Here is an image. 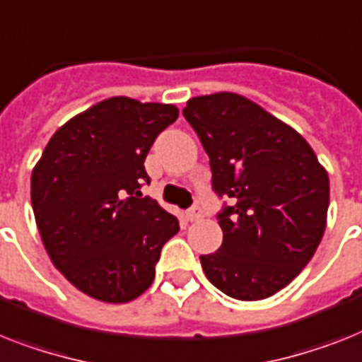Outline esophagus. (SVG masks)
I'll use <instances>...</instances> for the list:
<instances>
[{
    "instance_id": "obj_1",
    "label": "esophagus",
    "mask_w": 362,
    "mask_h": 362,
    "mask_svg": "<svg viewBox=\"0 0 362 362\" xmlns=\"http://www.w3.org/2000/svg\"><path fill=\"white\" fill-rule=\"evenodd\" d=\"M202 208H199V206H193L191 209H187L186 214V218L189 221V223H195V221H199V218H202Z\"/></svg>"
}]
</instances>
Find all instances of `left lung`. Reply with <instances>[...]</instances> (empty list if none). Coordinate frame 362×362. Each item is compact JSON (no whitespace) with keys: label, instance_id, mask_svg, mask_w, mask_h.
<instances>
[{"label":"left lung","instance_id":"8db88e82","mask_svg":"<svg viewBox=\"0 0 362 362\" xmlns=\"http://www.w3.org/2000/svg\"><path fill=\"white\" fill-rule=\"evenodd\" d=\"M184 117L209 156L223 245L200 256L206 278L243 302L269 298L293 281L322 241L329 176L293 127L232 92L191 97Z\"/></svg>","mask_w":362,"mask_h":362}]
</instances>
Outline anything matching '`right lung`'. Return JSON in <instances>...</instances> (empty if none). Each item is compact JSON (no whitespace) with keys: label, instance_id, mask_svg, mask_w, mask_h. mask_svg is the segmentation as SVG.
I'll use <instances>...</instances> for the list:
<instances>
[{"label":"right lung","instance_id":"add662e5","mask_svg":"<svg viewBox=\"0 0 362 362\" xmlns=\"http://www.w3.org/2000/svg\"><path fill=\"white\" fill-rule=\"evenodd\" d=\"M178 108L110 97L60 127L31 175V202L53 265L81 293L108 303L153 284L162 247L180 226L156 200L139 199L145 158Z\"/></svg>","mask_w":362,"mask_h":362}]
</instances>
